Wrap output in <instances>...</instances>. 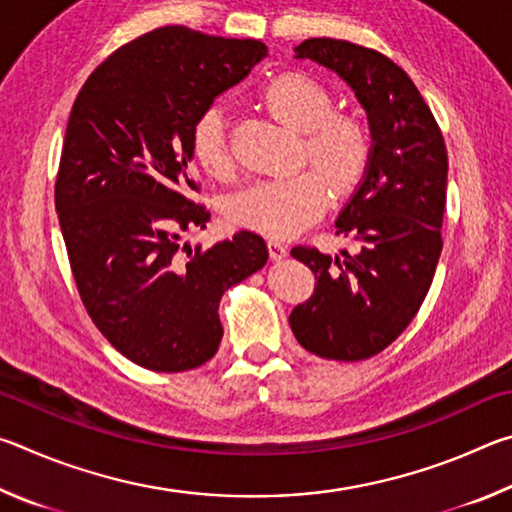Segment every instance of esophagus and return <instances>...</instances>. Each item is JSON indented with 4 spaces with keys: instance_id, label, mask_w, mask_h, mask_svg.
<instances>
[{
    "instance_id": "34e87169",
    "label": "esophagus",
    "mask_w": 512,
    "mask_h": 512,
    "mask_svg": "<svg viewBox=\"0 0 512 512\" xmlns=\"http://www.w3.org/2000/svg\"><path fill=\"white\" fill-rule=\"evenodd\" d=\"M268 255H271V259H273V262H280V259H284V257H287V253H289V250H287V246H284V244H280V241H268Z\"/></svg>"
}]
</instances>
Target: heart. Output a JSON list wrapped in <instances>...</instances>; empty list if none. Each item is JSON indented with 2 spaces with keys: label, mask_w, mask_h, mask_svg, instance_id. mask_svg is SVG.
<instances>
[{
  "label": "heart",
  "mask_w": 512,
  "mask_h": 512,
  "mask_svg": "<svg viewBox=\"0 0 512 512\" xmlns=\"http://www.w3.org/2000/svg\"><path fill=\"white\" fill-rule=\"evenodd\" d=\"M264 101L277 119L305 133L309 162L326 173L336 192H352L361 183L372 160V133L359 117L334 112V97L323 83L307 74L277 76L264 90ZM228 126V108L212 103L192 128L194 158L216 178H228L235 169ZM322 174L307 169L255 183L230 201V221L275 239L298 235L329 203V184Z\"/></svg>",
  "instance_id": "1"
}]
</instances>
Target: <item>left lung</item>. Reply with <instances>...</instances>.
Instances as JSON below:
<instances>
[{
	"label": "left lung",
	"instance_id": "1",
	"mask_svg": "<svg viewBox=\"0 0 512 512\" xmlns=\"http://www.w3.org/2000/svg\"><path fill=\"white\" fill-rule=\"evenodd\" d=\"M354 90L372 133V160L336 219V235L359 241L329 257L296 246L316 289L291 311L298 343L334 361L370 359L418 314L443 250L447 149L443 133L409 74L375 49L309 38L296 47Z\"/></svg>",
	"mask_w": 512,
	"mask_h": 512
}]
</instances>
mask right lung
<instances>
[{"label":"right lung","instance_id":"1","mask_svg":"<svg viewBox=\"0 0 512 512\" xmlns=\"http://www.w3.org/2000/svg\"><path fill=\"white\" fill-rule=\"evenodd\" d=\"M266 54L259 40L160 27L112 51L69 112L56 178L69 266L94 325L137 366L210 361L223 293L266 264L248 230L212 248L183 241L210 221L192 201L194 121Z\"/></svg>","mask_w":512,"mask_h":512}]
</instances>
